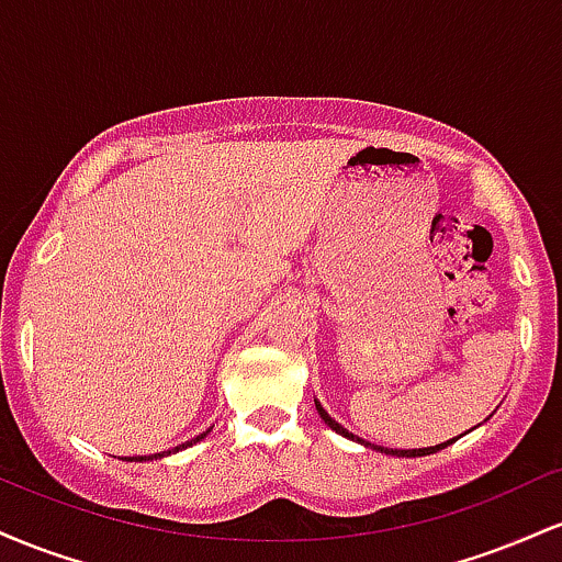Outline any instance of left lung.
I'll return each instance as SVG.
<instances>
[{
  "instance_id": "8db88e82",
  "label": "left lung",
  "mask_w": 562,
  "mask_h": 562,
  "mask_svg": "<svg viewBox=\"0 0 562 562\" xmlns=\"http://www.w3.org/2000/svg\"><path fill=\"white\" fill-rule=\"evenodd\" d=\"M314 404H317V412H319V417H322V420H325V425H330V428L335 430V434H340V436H344V438H351V441L362 443V447H367V449H375V451H380V454H393V457H425V454H434V451H441V449H447L449 443H454V438H451V441L436 443V447H425V449H389V447H378V443H370V441H364V438L353 436L351 430H346L344 425H340L338 420H333V417L327 415V412H325V406H322V404L317 402V398H314Z\"/></svg>"
}]
</instances>
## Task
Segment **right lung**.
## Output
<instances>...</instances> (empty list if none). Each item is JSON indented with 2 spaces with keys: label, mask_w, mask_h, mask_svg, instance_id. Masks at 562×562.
<instances>
[{
  "label": "right lung",
  "mask_w": 562,
  "mask_h": 562,
  "mask_svg": "<svg viewBox=\"0 0 562 562\" xmlns=\"http://www.w3.org/2000/svg\"><path fill=\"white\" fill-rule=\"evenodd\" d=\"M209 434H211V428H209V430H203V434L195 436V438H190V441L179 443V447H173V449H169V451H158V454H147V457H121V460H126V462H150V460H160V457H169V454H173V451L187 449V447H192V443L203 441V438L209 436Z\"/></svg>",
  "instance_id": "add662e5"
}]
</instances>
